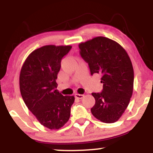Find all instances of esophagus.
I'll return each mask as SVG.
<instances>
[{
	"instance_id": "1",
	"label": "esophagus",
	"mask_w": 153,
	"mask_h": 153,
	"mask_svg": "<svg viewBox=\"0 0 153 153\" xmlns=\"http://www.w3.org/2000/svg\"><path fill=\"white\" fill-rule=\"evenodd\" d=\"M75 97L76 98V99H82V98L84 97V95H82V94H75Z\"/></svg>"
}]
</instances>
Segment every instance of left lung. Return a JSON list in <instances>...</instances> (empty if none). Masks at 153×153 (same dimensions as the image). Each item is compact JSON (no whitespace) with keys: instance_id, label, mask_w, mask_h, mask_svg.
I'll return each mask as SVG.
<instances>
[{"instance_id":"1","label":"left lung","mask_w":153,"mask_h":153,"mask_svg":"<svg viewBox=\"0 0 153 153\" xmlns=\"http://www.w3.org/2000/svg\"><path fill=\"white\" fill-rule=\"evenodd\" d=\"M79 49L91 75L99 74L103 83L101 92L92 94L96 103L91 113L102 122H117L127 108L133 92L134 71L129 55L117 42L104 36L79 44Z\"/></svg>"}]
</instances>
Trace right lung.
Here are the masks:
<instances>
[{"label":"right lung","mask_w":153,"mask_h":153,"mask_svg":"<svg viewBox=\"0 0 153 153\" xmlns=\"http://www.w3.org/2000/svg\"><path fill=\"white\" fill-rule=\"evenodd\" d=\"M72 47L46 45L33 51L23 65L19 77L21 94L29 111L50 129H58L69 120L73 96L57 90L61 60Z\"/></svg>","instance_id":"add662e5"}]
</instances>
